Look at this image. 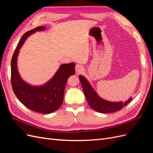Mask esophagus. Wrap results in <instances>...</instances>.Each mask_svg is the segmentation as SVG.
<instances>
[{"instance_id": "34e87169", "label": "esophagus", "mask_w": 153, "mask_h": 153, "mask_svg": "<svg viewBox=\"0 0 153 153\" xmlns=\"http://www.w3.org/2000/svg\"><path fill=\"white\" fill-rule=\"evenodd\" d=\"M75 71L76 74H80L84 71V67L80 64H76L75 66Z\"/></svg>"}]
</instances>
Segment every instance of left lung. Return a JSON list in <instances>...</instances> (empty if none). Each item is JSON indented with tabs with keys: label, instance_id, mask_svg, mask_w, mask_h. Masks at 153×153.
Listing matches in <instances>:
<instances>
[{
	"label": "left lung",
	"instance_id": "left-lung-1",
	"mask_svg": "<svg viewBox=\"0 0 153 153\" xmlns=\"http://www.w3.org/2000/svg\"><path fill=\"white\" fill-rule=\"evenodd\" d=\"M80 80L84 91L85 96L91 107L96 112L100 113H111L121 109L123 106H126L131 100V98L128 100L120 102H112L102 99L96 93L86 78L82 75L79 76Z\"/></svg>",
	"mask_w": 153,
	"mask_h": 153
}]
</instances>
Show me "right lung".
<instances>
[{"mask_svg": "<svg viewBox=\"0 0 153 153\" xmlns=\"http://www.w3.org/2000/svg\"><path fill=\"white\" fill-rule=\"evenodd\" d=\"M44 30V26L38 27L23 35L13 55L11 72L13 90L20 102L35 112L48 114L56 111L61 106L67 80L69 76L75 73V64H61L54 76L42 85H31L22 79L17 68V58L20 49L32 34Z\"/></svg>", "mask_w": 153, "mask_h": 153, "instance_id": "add662e5", "label": "right lung"}]
</instances>
